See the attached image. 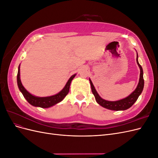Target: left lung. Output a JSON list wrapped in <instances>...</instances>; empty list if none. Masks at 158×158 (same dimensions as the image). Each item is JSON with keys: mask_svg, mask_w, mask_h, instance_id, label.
Segmentation results:
<instances>
[{"mask_svg": "<svg viewBox=\"0 0 158 158\" xmlns=\"http://www.w3.org/2000/svg\"><path fill=\"white\" fill-rule=\"evenodd\" d=\"M138 53L136 56V63L139 66L140 70V79H139V82L138 84V85L136 88L134 92L128 95V97L118 100V101L115 102H110L107 101V100H105L102 99L101 97L99 96V94H98L97 91L95 90L94 85L92 82V80L89 79V82L91 85V88H92V92L93 94L94 95L95 100L98 104L100 106L110 109V110H113V111H124V110H126L128 108H130L132 105L136 102V100L138 99L139 95L141 94L143 88H144V78H143V70L141 65L138 63Z\"/></svg>", "mask_w": 158, "mask_h": 158, "instance_id": "8db88e82", "label": "left lung"}]
</instances>
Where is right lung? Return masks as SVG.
<instances>
[{
    "mask_svg": "<svg viewBox=\"0 0 158 158\" xmlns=\"http://www.w3.org/2000/svg\"><path fill=\"white\" fill-rule=\"evenodd\" d=\"M20 65L18 66V71L17 74V83L19 89L22 93L23 97L27 100L28 103L33 106L40 107L41 108H49L55 106V105L60 102L61 101H63V99L66 97V95L68 94L70 83L76 76L75 74L71 76L68 80V82H66L64 88L58 94L48 97H37L28 92L25 88L23 86L20 77Z\"/></svg>",
    "mask_w": 158,
    "mask_h": 158,
    "instance_id": "add662e5",
    "label": "right lung"
}]
</instances>
